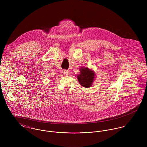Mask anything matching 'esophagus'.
<instances>
[{
  "label": "esophagus",
  "instance_id": "1",
  "mask_svg": "<svg viewBox=\"0 0 147 147\" xmlns=\"http://www.w3.org/2000/svg\"><path fill=\"white\" fill-rule=\"evenodd\" d=\"M63 73L64 74H65V75H69V71H66V70H63Z\"/></svg>",
  "mask_w": 147,
  "mask_h": 147
}]
</instances>
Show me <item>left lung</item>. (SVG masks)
<instances>
[{
	"instance_id": "left-lung-1",
	"label": "left lung",
	"mask_w": 147,
	"mask_h": 147,
	"mask_svg": "<svg viewBox=\"0 0 147 147\" xmlns=\"http://www.w3.org/2000/svg\"><path fill=\"white\" fill-rule=\"evenodd\" d=\"M80 71V74L77 76L79 83L85 88H89L94 80L95 73L88 67H82Z\"/></svg>"
}]
</instances>
